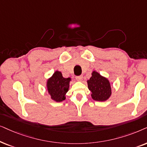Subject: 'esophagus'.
Returning <instances> with one entry per match:
<instances>
[{
    "label": "esophagus",
    "mask_w": 147,
    "mask_h": 147,
    "mask_svg": "<svg viewBox=\"0 0 147 147\" xmlns=\"http://www.w3.org/2000/svg\"><path fill=\"white\" fill-rule=\"evenodd\" d=\"M83 76L81 75V76H78V77H76V79H77L78 80V81H82V80H83Z\"/></svg>",
    "instance_id": "obj_1"
}]
</instances>
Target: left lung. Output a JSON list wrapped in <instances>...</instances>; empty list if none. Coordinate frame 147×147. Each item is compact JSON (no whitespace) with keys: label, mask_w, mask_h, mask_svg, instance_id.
<instances>
[{"label":"left lung","mask_w":147,"mask_h":147,"mask_svg":"<svg viewBox=\"0 0 147 147\" xmlns=\"http://www.w3.org/2000/svg\"><path fill=\"white\" fill-rule=\"evenodd\" d=\"M88 89L91 92L92 99L97 101H105L110 97L111 88L108 79L93 70L91 77L87 81Z\"/></svg>","instance_id":"obj_1"}]
</instances>
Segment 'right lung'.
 Instances as JSON below:
<instances>
[{
	"instance_id": "right-lung-1",
	"label": "right lung",
	"mask_w": 147,
	"mask_h": 147,
	"mask_svg": "<svg viewBox=\"0 0 147 147\" xmlns=\"http://www.w3.org/2000/svg\"><path fill=\"white\" fill-rule=\"evenodd\" d=\"M70 81L71 79L70 77L64 78L62 77L61 72L56 70L46 81V89L51 99L56 102H61L65 100Z\"/></svg>"
}]
</instances>
